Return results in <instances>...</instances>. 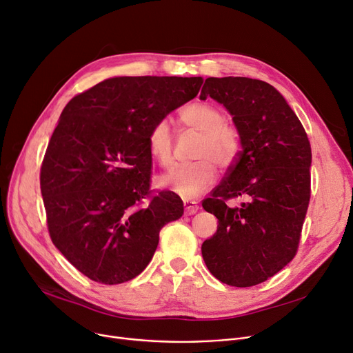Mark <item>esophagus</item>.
Here are the masks:
<instances>
[{
  "label": "esophagus",
  "instance_id": "34e87169",
  "mask_svg": "<svg viewBox=\"0 0 353 353\" xmlns=\"http://www.w3.org/2000/svg\"><path fill=\"white\" fill-rule=\"evenodd\" d=\"M183 206H185L186 214H194L197 212V209H199L197 202L189 201V199H185V201H183Z\"/></svg>",
  "mask_w": 353,
  "mask_h": 353
}]
</instances>
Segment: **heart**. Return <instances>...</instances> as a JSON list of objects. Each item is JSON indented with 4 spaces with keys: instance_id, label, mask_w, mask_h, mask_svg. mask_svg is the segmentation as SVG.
Segmentation results:
<instances>
[{
    "instance_id": "obj_1",
    "label": "heart",
    "mask_w": 353,
    "mask_h": 353,
    "mask_svg": "<svg viewBox=\"0 0 353 353\" xmlns=\"http://www.w3.org/2000/svg\"><path fill=\"white\" fill-rule=\"evenodd\" d=\"M179 121L189 130L201 132L192 163L177 164L160 179L161 186L183 199H192L205 192L214 180L213 161L221 168L235 164L241 152L239 131L223 121L218 106L206 102H193L179 114ZM150 156L161 167L173 163V135L165 119L157 121L147 134Z\"/></svg>"
}]
</instances>
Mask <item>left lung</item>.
<instances>
[{
    "instance_id": "8db88e82",
    "label": "left lung",
    "mask_w": 353,
    "mask_h": 353,
    "mask_svg": "<svg viewBox=\"0 0 353 353\" xmlns=\"http://www.w3.org/2000/svg\"><path fill=\"white\" fill-rule=\"evenodd\" d=\"M222 103L241 135V152L202 206L218 231L202 245L219 281L252 287L283 270L297 254L310 202L312 148L300 119L280 92L250 78H208L201 99ZM245 196L231 208L227 201Z\"/></svg>"
}]
</instances>
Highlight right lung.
<instances>
[{
    "label": "right lung",
    "instance_id": "1",
    "mask_svg": "<svg viewBox=\"0 0 353 353\" xmlns=\"http://www.w3.org/2000/svg\"><path fill=\"white\" fill-rule=\"evenodd\" d=\"M203 79L122 76L73 97L40 168L54 247L92 281L121 284L154 255L161 228L183 214L173 192H152L147 134Z\"/></svg>",
    "mask_w": 353,
    "mask_h": 353
}]
</instances>
